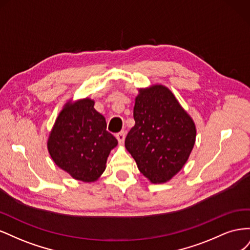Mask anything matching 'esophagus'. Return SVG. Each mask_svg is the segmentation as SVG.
<instances>
[{
    "mask_svg": "<svg viewBox=\"0 0 250 250\" xmlns=\"http://www.w3.org/2000/svg\"><path fill=\"white\" fill-rule=\"evenodd\" d=\"M116 137H117L119 143L121 144V145H122V144L124 143V140H125V132L124 131H121V132L117 133Z\"/></svg>",
    "mask_w": 250,
    "mask_h": 250,
    "instance_id": "1",
    "label": "esophagus"
}]
</instances>
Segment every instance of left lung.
I'll return each instance as SVG.
<instances>
[{"label": "left lung", "instance_id": "8db88e82", "mask_svg": "<svg viewBox=\"0 0 250 250\" xmlns=\"http://www.w3.org/2000/svg\"><path fill=\"white\" fill-rule=\"evenodd\" d=\"M133 118L135 124L125 139V148L151 183H167L183 169L192 152L194 121L162 84L139 89Z\"/></svg>", "mask_w": 250, "mask_h": 250}]
</instances>
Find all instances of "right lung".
Masks as SVG:
<instances>
[{"instance_id":"obj_1","label":"right lung","mask_w":250,"mask_h":250,"mask_svg":"<svg viewBox=\"0 0 250 250\" xmlns=\"http://www.w3.org/2000/svg\"><path fill=\"white\" fill-rule=\"evenodd\" d=\"M94 104L89 98L65 103L48 139L54 163L84 183H93L102 175L111 149L118 145Z\"/></svg>"}]
</instances>
